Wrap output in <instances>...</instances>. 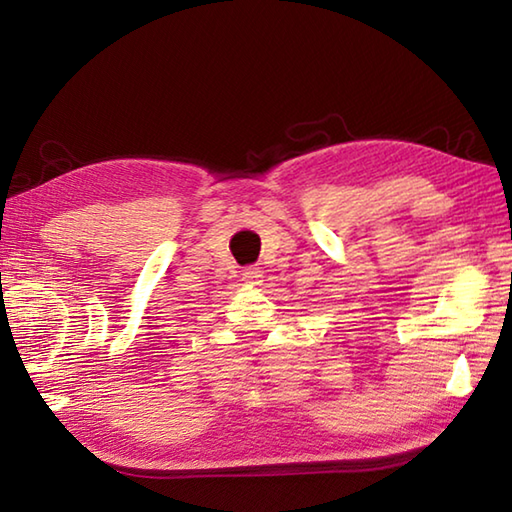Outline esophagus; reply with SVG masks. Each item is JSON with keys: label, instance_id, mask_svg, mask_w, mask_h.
<instances>
[{"label": "esophagus", "instance_id": "obj_1", "mask_svg": "<svg viewBox=\"0 0 512 512\" xmlns=\"http://www.w3.org/2000/svg\"><path fill=\"white\" fill-rule=\"evenodd\" d=\"M242 279L246 281L248 286H259L264 281V273L259 268H255V266H250V268H246L244 270V275H242Z\"/></svg>", "mask_w": 512, "mask_h": 512}]
</instances>
